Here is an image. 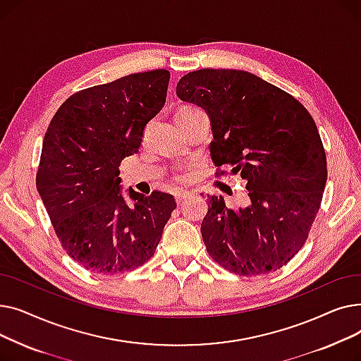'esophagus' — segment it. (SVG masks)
Wrapping results in <instances>:
<instances>
[{"label":"esophagus","mask_w":361,"mask_h":361,"mask_svg":"<svg viewBox=\"0 0 361 361\" xmlns=\"http://www.w3.org/2000/svg\"><path fill=\"white\" fill-rule=\"evenodd\" d=\"M188 196H190V193H188V192H178V193L176 195V202H177L178 204H181Z\"/></svg>","instance_id":"obj_1"}]
</instances>
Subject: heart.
<instances>
[{
	"mask_svg": "<svg viewBox=\"0 0 361 361\" xmlns=\"http://www.w3.org/2000/svg\"><path fill=\"white\" fill-rule=\"evenodd\" d=\"M193 109H196V108H184V109H181L180 112H190V111H193Z\"/></svg>",
	"mask_w": 361,
	"mask_h": 361,
	"instance_id": "heart-1",
	"label": "heart"
}]
</instances>
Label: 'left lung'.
I'll return each mask as SVG.
<instances>
[{
	"label": "left lung",
	"mask_w": 361,
	"mask_h": 361,
	"mask_svg": "<svg viewBox=\"0 0 361 361\" xmlns=\"http://www.w3.org/2000/svg\"><path fill=\"white\" fill-rule=\"evenodd\" d=\"M183 102L211 121L215 166L245 181L249 204L209 197L200 233L209 256L237 275H260L288 263L305 244L326 184L317 127L290 93L244 70L203 68L177 83ZM224 174V171H222Z\"/></svg>",
	"instance_id": "8db88e82"
}]
</instances>
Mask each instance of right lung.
<instances>
[{
    "mask_svg": "<svg viewBox=\"0 0 361 361\" xmlns=\"http://www.w3.org/2000/svg\"><path fill=\"white\" fill-rule=\"evenodd\" d=\"M169 71L128 74L71 97L52 117L36 187L67 255L85 269L120 274L154 256L177 203L173 195L121 190L120 164L137 154L162 109ZM128 195L131 204L126 202Z\"/></svg>",
    "mask_w": 361,
    "mask_h": 361,
    "instance_id": "obj_1",
    "label": "right lung"
}]
</instances>
